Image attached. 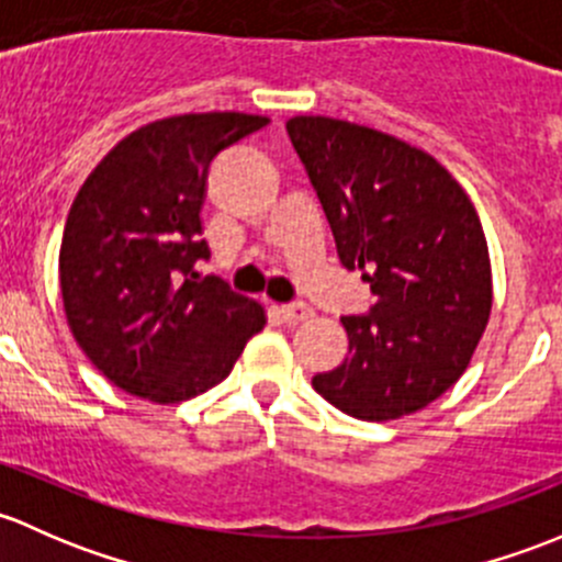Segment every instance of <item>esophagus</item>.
<instances>
[{"instance_id":"obj_1","label":"esophagus","mask_w":562,"mask_h":562,"mask_svg":"<svg viewBox=\"0 0 562 562\" xmlns=\"http://www.w3.org/2000/svg\"><path fill=\"white\" fill-rule=\"evenodd\" d=\"M279 314H281V319L286 322V324H297V322L308 319V316L314 314V311H311L305 303H289V305H281Z\"/></svg>"}]
</instances>
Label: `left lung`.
<instances>
[{"label":"left lung","mask_w":562,"mask_h":562,"mask_svg":"<svg viewBox=\"0 0 562 562\" xmlns=\"http://www.w3.org/2000/svg\"><path fill=\"white\" fill-rule=\"evenodd\" d=\"M305 165L344 268L362 270L375 303L340 316L349 357L314 390L366 422L401 419L465 373L493 308L482 222L452 172L370 126L294 115Z\"/></svg>","instance_id":"8db88e82"}]
</instances>
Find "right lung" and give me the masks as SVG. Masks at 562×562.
<instances>
[{
    "label": "right lung",
    "mask_w": 562,
    "mask_h": 562,
    "mask_svg": "<svg viewBox=\"0 0 562 562\" xmlns=\"http://www.w3.org/2000/svg\"><path fill=\"white\" fill-rule=\"evenodd\" d=\"M248 113H187L126 135L75 196L59 251L67 324L91 366L151 403L189 401L233 370L265 327L257 300L218 276L200 238L218 154L268 126Z\"/></svg>",
    "instance_id": "add662e5"
}]
</instances>
